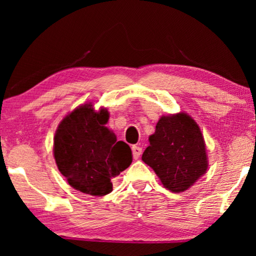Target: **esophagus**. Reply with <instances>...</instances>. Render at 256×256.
Masks as SVG:
<instances>
[{
    "instance_id": "esophagus-1",
    "label": "esophagus",
    "mask_w": 256,
    "mask_h": 256,
    "mask_svg": "<svg viewBox=\"0 0 256 256\" xmlns=\"http://www.w3.org/2000/svg\"><path fill=\"white\" fill-rule=\"evenodd\" d=\"M132 156H134V158L138 160L142 154V148H140L138 146H132Z\"/></svg>"
}]
</instances>
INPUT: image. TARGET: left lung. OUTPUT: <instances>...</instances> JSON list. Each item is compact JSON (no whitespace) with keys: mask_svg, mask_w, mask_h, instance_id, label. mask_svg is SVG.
<instances>
[{"mask_svg":"<svg viewBox=\"0 0 256 256\" xmlns=\"http://www.w3.org/2000/svg\"><path fill=\"white\" fill-rule=\"evenodd\" d=\"M149 143L142 160L171 192L188 190L208 171L204 136L186 113L163 115L149 136Z\"/></svg>","mask_w":256,"mask_h":256,"instance_id":"left-lung-1","label":"left lung"}]
</instances>
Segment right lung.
Segmentation results:
<instances>
[{
	"instance_id": "obj_1",
	"label": "right lung",
	"mask_w": 256,
	"mask_h": 256,
	"mask_svg": "<svg viewBox=\"0 0 256 256\" xmlns=\"http://www.w3.org/2000/svg\"><path fill=\"white\" fill-rule=\"evenodd\" d=\"M110 113L96 110L93 104H82L62 118L56 130L54 155L58 170L73 188L90 196L113 190L112 178L132 164L127 143L106 127Z\"/></svg>"
}]
</instances>
